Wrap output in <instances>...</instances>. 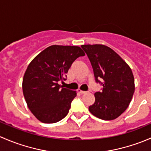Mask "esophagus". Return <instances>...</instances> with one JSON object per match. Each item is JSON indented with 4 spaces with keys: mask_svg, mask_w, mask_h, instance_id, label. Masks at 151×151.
Returning <instances> with one entry per match:
<instances>
[{
    "mask_svg": "<svg viewBox=\"0 0 151 151\" xmlns=\"http://www.w3.org/2000/svg\"><path fill=\"white\" fill-rule=\"evenodd\" d=\"M77 91H78V93H80V94H85V93H86V91H82V90H81L80 88H78Z\"/></svg>",
    "mask_w": 151,
    "mask_h": 151,
    "instance_id": "obj_1",
    "label": "esophagus"
}]
</instances>
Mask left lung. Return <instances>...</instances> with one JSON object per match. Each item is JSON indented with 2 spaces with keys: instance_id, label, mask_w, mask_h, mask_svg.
<instances>
[{
  "instance_id": "1",
  "label": "left lung",
  "mask_w": 151,
  "mask_h": 151,
  "mask_svg": "<svg viewBox=\"0 0 151 151\" xmlns=\"http://www.w3.org/2000/svg\"><path fill=\"white\" fill-rule=\"evenodd\" d=\"M90 60L97 82L102 80V91L94 94L90 113L102 120H113L128 108L134 92L131 68L116 52L102 44L82 45Z\"/></svg>"
}]
</instances>
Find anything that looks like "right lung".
Instances as JSON below:
<instances>
[{
  "mask_svg": "<svg viewBox=\"0 0 151 151\" xmlns=\"http://www.w3.org/2000/svg\"><path fill=\"white\" fill-rule=\"evenodd\" d=\"M85 53L79 46L53 45L38 54L27 66L22 91L27 107L45 124L60 122L68 115L76 91L58 83L65 80L71 65Z\"/></svg>",
  "mask_w": 151,
  "mask_h": 151,
  "instance_id": "obj_1",
  "label": "right lung"
}]
</instances>
